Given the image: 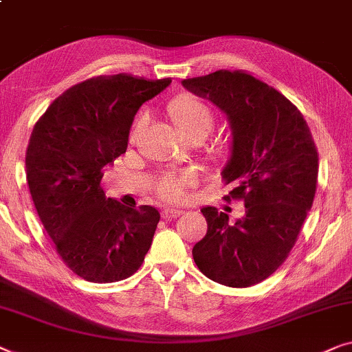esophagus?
<instances>
[{
	"instance_id": "esophagus-1",
	"label": "esophagus",
	"mask_w": 352,
	"mask_h": 352,
	"mask_svg": "<svg viewBox=\"0 0 352 352\" xmlns=\"http://www.w3.org/2000/svg\"><path fill=\"white\" fill-rule=\"evenodd\" d=\"M181 214H182V210H179V208H166V210H164L165 219H175L177 216H181Z\"/></svg>"
}]
</instances>
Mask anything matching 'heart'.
Listing matches in <instances>:
<instances>
[{
  "mask_svg": "<svg viewBox=\"0 0 352 352\" xmlns=\"http://www.w3.org/2000/svg\"><path fill=\"white\" fill-rule=\"evenodd\" d=\"M170 114L175 124L190 135L193 131L206 130L210 131L214 122L212 113L205 101L190 95H182L176 98L170 106ZM146 124V116H141L135 125V133ZM195 182V175L192 173L170 171L160 177L159 192L168 200H182L186 195V188Z\"/></svg>",
  "mask_w": 352,
  "mask_h": 352,
  "instance_id": "heart-1",
  "label": "heart"
}]
</instances>
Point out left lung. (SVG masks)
Listing matches in <instances>:
<instances>
[{
	"label": "left lung",
	"mask_w": 352,
	"mask_h": 352,
	"mask_svg": "<svg viewBox=\"0 0 352 352\" xmlns=\"http://www.w3.org/2000/svg\"><path fill=\"white\" fill-rule=\"evenodd\" d=\"M192 94L227 114L232 155L222 177L226 200H243L244 217L206 206L208 232L192 249L206 278L228 287L262 283L294 248L318 184V149L303 114L281 91L244 71L219 69L184 79Z\"/></svg>",
	"instance_id": "1"
}]
</instances>
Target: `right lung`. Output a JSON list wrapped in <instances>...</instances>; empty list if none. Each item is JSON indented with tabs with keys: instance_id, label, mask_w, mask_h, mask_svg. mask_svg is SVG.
<instances>
[{
	"instance_id": "obj_1",
	"label": "right lung",
	"mask_w": 352,
	"mask_h": 352,
	"mask_svg": "<svg viewBox=\"0 0 352 352\" xmlns=\"http://www.w3.org/2000/svg\"><path fill=\"white\" fill-rule=\"evenodd\" d=\"M171 79L98 76L63 91L30 136L25 166L41 222L71 272L116 283L138 272L160 214L106 198L104 168L125 154L142 103Z\"/></svg>"
}]
</instances>
